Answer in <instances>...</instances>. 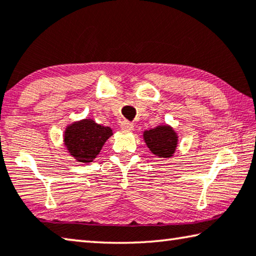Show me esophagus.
<instances>
[{
    "instance_id": "obj_1",
    "label": "esophagus",
    "mask_w": 256,
    "mask_h": 256,
    "mask_svg": "<svg viewBox=\"0 0 256 256\" xmlns=\"http://www.w3.org/2000/svg\"><path fill=\"white\" fill-rule=\"evenodd\" d=\"M133 128H134V125L128 120H124L120 123V128L124 130V131H133Z\"/></svg>"
}]
</instances>
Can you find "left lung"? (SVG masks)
Returning a JSON list of instances; mask_svg holds the SVG:
<instances>
[{
  "label": "left lung",
  "instance_id": "obj_1",
  "mask_svg": "<svg viewBox=\"0 0 256 256\" xmlns=\"http://www.w3.org/2000/svg\"><path fill=\"white\" fill-rule=\"evenodd\" d=\"M144 140L154 155L160 158H172L179 144V136L171 125L164 124L146 130Z\"/></svg>",
  "mask_w": 256,
  "mask_h": 256
}]
</instances>
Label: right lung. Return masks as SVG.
Here are the masks:
<instances>
[{"label": "right lung", "instance_id": "obj_1", "mask_svg": "<svg viewBox=\"0 0 256 256\" xmlns=\"http://www.w3.org/2000/svg\"><path fill=\"white\" fill-rule=\"evenodd\" d=\"M112 134V128L84 118L67 125L64 132V144L76 162L88 164L96 160Z\"/></svg>", "mask_w": 256, "mask_h": 256}]
</instances>
